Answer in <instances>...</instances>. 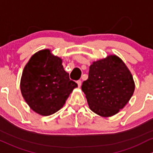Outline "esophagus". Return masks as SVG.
<instances>
[{"mask_svg": "<svg viewBox=\"0 0 153 153\" xmlns=\"http://www.w3.org/2000/svg\"><path fill=\"white\" fill-rule=\"evenodd\" d=\"M76 83H77V85H78V87H79V88L81 87V85H82L81 80H78V81L76 82Z\"/></svg>", "mask_w": 153, "mask_h": 153, "instance_id": "34e87169", "label": "esophagus"}]
</instances>
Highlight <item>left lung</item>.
<instances>
[{"mask_svg": "<svg viewBox=\"0 0 153 153\" xmlns=\"http://www.w3.org/2000/svg\"><path fill=\"white\" fill-rule=\"evenodd\" d=\"M90 109L108 117L122 109L133 96L135 84L131 73L116 55L93 62L88 79L82 85Z\"/></svg>", "mask_w": 153, "mask_h": 153, "instance_id": "1", "label": "left lung"}]
</instances>
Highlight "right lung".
Returning <instances> with one entry per match:
<instances>
[{
  "mask_svg": "<svg viewBox=\"0 0 153 153\" xmlns=\"http://www.w3.org/2000/svg\"><path fill=\"white\" fill-rule=\"evenodd\" d=\"M77 84L69 78L62 59L49 50L34 53L22 74L20 90L26 103L36 113L49 116L59 111Z\"/></svg>",
  "mask_w": 153,
  "mask_h": 153,
  "instance_id": "1",
  "label": "right lung"
}]
</instances>
